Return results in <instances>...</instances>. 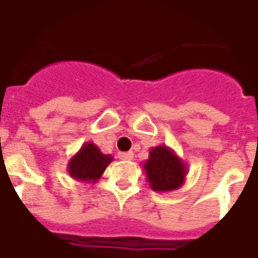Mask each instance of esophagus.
<instances>
[{"mask_svg":"<svg viewBox=\"0 0 258 258\" xmlns=\"http://www.w3.org/2000/svg\"><path fill=\"white\" fill-rule=\"evenodd\" d=\"M117 158L121 159V161H131L134 158L133 151H127V153H119L117 154Z\"/></svg>","mask_w":258,"mask_h":258,"instance_id":"obj_1","label":"esophagus"}]
</instances>
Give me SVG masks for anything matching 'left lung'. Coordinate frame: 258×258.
Wrapping results in <instances>:
<instances>
[{"mask_svg": "<svg viewBox=\"0 0 258 258\" xmlns=\"http://www.w3.org/2000/svg\"><path fill=\"white\" fill-rule=\"evenodd\" d=\"M147 182L154 191L169 192L184 183L187 166L174 150L162 145L150 150L149 159L143 163Z\"/></svg>", "mask_w": 258, "mask_h": 258, "instance_id": "obj_1", "label": "left lung"}]
</instances>
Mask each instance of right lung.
<instances>
[{"label":"right lung","instance_id":"obj_1","mask_svg":"<svg viewBox=\"0 0 258 258\" xmlns=\"http://www.w3.org/2000/svg\"><path fill=\"white\" fill-rule=\"evenodd\" d=\"M113 161L112 155L103 154L92 142H87L71 158L67 166L68 174L74 179L86 183H96L107 166Z\"/></svg>","mask_w":258,"mask_h":258}]
</instances>
